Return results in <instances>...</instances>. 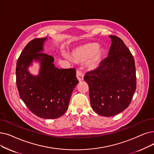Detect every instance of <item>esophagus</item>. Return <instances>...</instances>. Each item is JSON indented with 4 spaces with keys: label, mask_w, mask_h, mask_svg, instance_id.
<instances>
[{
    "label": "esophagus",
    "mask_w": 154,
    "mask_h": 154,
    "mask_svg": "<svg viewBox=\"0 0 154 154\" xmlns=\"http://www.w3.org/2000/svg\"><path fill=\"white\" fill-rule=\"evenodd\" d=\"M76 76H77V78L79 81H83V79H84V74H83V73L81 70H77Z\"/></svg>",
    "instance_id": "obj_1"
}]
</instances>
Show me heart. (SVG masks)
I'll use <instances>...</instances> for the list:
<instances>
[{
	"mask_svg": "<svg viewBox=\"0 0 154 154\" xmlns=\"http://www.w3.org/2000/svg\"><path fill=\"white\" fill-rule=\"evenodd\" d=\"M98 44L95 43L84 45L73 50L71 57L79 62H84L89 58V66L92 69H96L101 63L103 56V50L98 49Z\"/></svg>",
	"mask_w": 154,
	"mask_h": 154,
	"instance_id": "1",
	"label": "heart"
}]
</instances>
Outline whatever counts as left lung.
Listing matches in <instances>:
<instances>
[{
  "label": "left lung",
  "instance_id": "obj_1",
  "mask_svg": "<svg viewBox=\"0 0 154 154\" xmlns=\"http://www.w3.org/2000/svg\"><path fill=\"white\" fill-rule=\"evenodd\" d=\"M111 45L107 58L98 67L87 72L92 109L99 115L112 116L128 108L136 88L134 58L123 40L110 35Z\"/></svg>",
  "mask_w": 154,
  "mask_h": 154
}]
</instances>
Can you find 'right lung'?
<instances>
[{
  "instance_id": "1",
  "label": "right lung",
  "mask_w": 154,
  "mask_h": 154,
  "mask_svg": "<svg viewBox=\"0 0 154 154\" xmlns=\"http://www.w3.org/2000/svg\"><path fill=\"white\" fill-rule=\"evenodd\" d=\"M47 39L36 38L25 46L16 64V84L20 97L33 114L44 119H55L67 110L79 81L74 69H58L53 57L43 52ZM33 61L40 64L36 76L28 70Z\"/></svg>"
}]
</instances>
